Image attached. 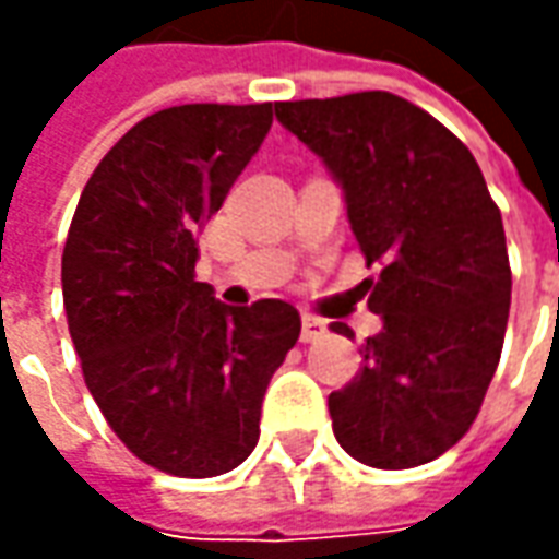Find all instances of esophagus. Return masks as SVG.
<instances>
[{
	"instance_id": "1",
	"label": "esophagus",
	"mask_w": 559,
	"mask_h": 559,
	"mask_svg": "<svg viewBox=\"0 0 559 559\" xmlns=\"http://www.w3.org/2000/svg\"><path fill=\"white\" fill-rule=\"evenodd\" d=\"M326 335V320H320L314 314H302V341L311 344V341H320Z\"/></svg>"
}]
</instances>
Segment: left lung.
<instances>
[{
	"label": "left lung",
	"instance_id": "left-lung-1",
	"mask_svg": "<svg viewBox=\"0 0 559 559\" xmlns=\"http://www.w3.org/2000/svg\"><path fill=\"white\" fill-rule=\"evenodd\" d=\"M275 116L326 164L368 266H383L365 281L383 329L329 395L335 440L368 467L428 464L467 433L500 362L512 299L500 209L469 148L392 92L281 102Z\"/></svg>",
	"mask_w": 559,
	"mask_h": 559
}]
</instances>
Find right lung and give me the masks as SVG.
<instances>
[{"instance_id":"right-lung-1","label":"right lung","mask_w":559,"mask_h":559,"mask_svg":"<svg viewBox=\"0 0 559 559\" xmlns=\"http://www.w3.org/2000/svg\"><path fill=\"white\" fill-rule=\"evenodd\" d=\"M272 128V104H182L119 140L80 194L62 299L92 399L148 467L209 479L260 440L272 374L299 341L281 299L224 305L194 281L206 227Z\"/></svg>"}]
</instances>
